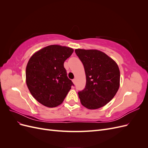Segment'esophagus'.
I'll return each mask as SVG.
<instances>
[{"label":"esophagus","mask_w":148,"mask_h":148,"mask_svg":"<svg viewBox=\"0 0 148 148\" xmlns=\"http://www.w3.org/2000/svg\"><path fill=\"white\" fill-rule=\"evenodd\" d=\"M72 82H73V83L75 84V83H76V79H73L72 80Z\"/></svg>","instance_id":"esophagus-1"}]
</instances>
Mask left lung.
Here are the masks:
<instances>
[{
    "label": "left lung",
    "instance_id": "1",
    "mask_svg": "<svg viewBox=\"0 0 148 148\" xmlns=\"http://www.w3.org/2000/svg\"><path fill=\"white\" fill-rule=\"evenodd\" d=\"M83 64L86 83L78 94L82 104L96 109L109 102L120 85V70L116 62L105 53L97 50L75 49Z\"/></svg>",
    "mask_w": 148,
    "mask_h": 148
}]
</instances>
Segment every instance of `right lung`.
<instances>
[{"label": "right lung", "instance_id": "add662e5", "mask_svg": "<svg viewBox=\"0 0 148 148\" xmlns=\"http://www.w3.org/2000/svg\"><path fill=\"white\" fill-rule=\"evenodd\" d=\"M73 49L51 45L36 52L26 69V84L32 96L41 104L55 107L63 102L73 82L67 77L64 62Z\"/></svg>", "mask_w": 148, "mask_h": 148}]
</instances>
